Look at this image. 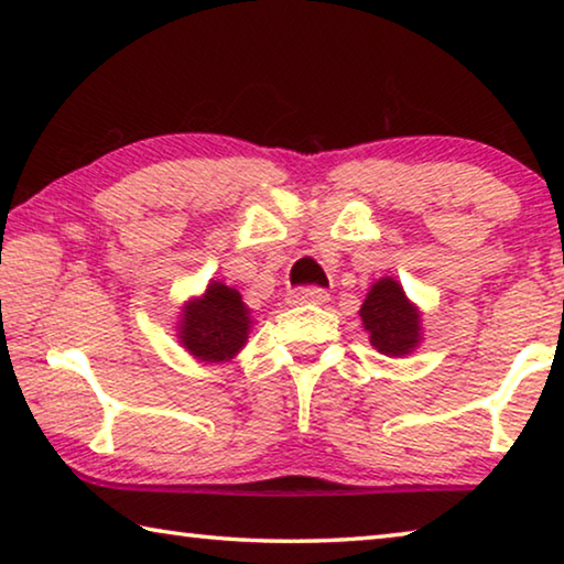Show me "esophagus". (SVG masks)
Here are the masks:
<instances>
[{
	"label": "esophagus",
	"instance_id": "obj_1",
	"mask_svg": "<svg viewBox=\"0 0 564 564\" xmlns=\"http://www.w3.org/2000/svg\"><path fill=\"white\" fill-rule=\"evenodd\" d=\"M326 301H328V293L323 291V289H295V291L289 293V303L291 305H305V303L321 305V303H326Z\"/></svg>",
	"mask_w": 564,
	"mask_h": 564
}]
</instances>
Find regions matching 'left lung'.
Listing matches in <instances>:
<instances>
[{"mask_svg": "<svg viewBox=\"0 0 564 564\" xmlns=\"http://www.w3.org/2000/svg\"><path fill=\"white\" fill-rule=\"evenodd\" d=\"M358 313L370 346L388 358H405L423 343L420 308L408 299L403 285L390 275L370 285Z\"/></svg>", "mask_w": 564, "mask_h": 564, "instance_id": "left-lung-1", "label": "left lung"}]
</instances>
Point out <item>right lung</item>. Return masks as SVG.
I'll return each mask as SVG.
<instances>
[{"label":"right lung","mask_w":564,"mask_h":564,"mask_svg":"<svg viewBox=\"0 0 564 564\" xmlns=\"http://www.w3.org/2000/svg\"><path fill=\"white\" fill-rule=\"evenodd\" d=\"M251 328V308L241 293L221 281H208L204 293L181 305L176 338L196 360L226 362L243 350Z\"/></svg>","instance_id":"1"}]
</instances>
